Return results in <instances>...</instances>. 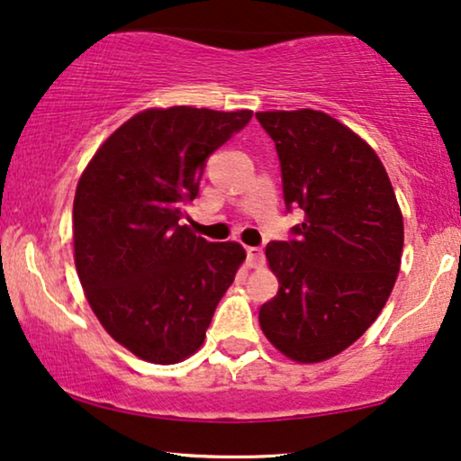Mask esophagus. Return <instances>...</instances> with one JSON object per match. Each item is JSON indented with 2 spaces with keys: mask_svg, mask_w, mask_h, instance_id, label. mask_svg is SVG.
I'll list each match as a JSON object with an SVG mask.
<instances>
[{
  "mask_svg": "<svg viewBox=\"0 0 461 461\" xmlns=\"http://www.w3.org/2000/svg\"><path fill=\"white\" fill-rule=\"evenodd\" d=\"M248 267L249 268H256V267H262L264 264V251L262 248H248Z\"/></svg>",
  "mask_w": 461,
  "mask_h": 461,
  "instance_id": "obj_1",
  "label": "esophagus"
}]
</instances>
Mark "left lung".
<instances>
[{
	"label": "left lung",
	"instance_id": "8db88e82",
	"mask_svg": "<svg viewBox=\"0 0 461 461\" xmlns=\"http://www.w3.org/2000/svg\"><path fill=\"white\" fill-rule=\"evenodd\" d=\"M275 140L287 212L302 210L267 258L279 292L260 327L298 363L325 361L367 331L393 292L402 216L374 149L321 111L256 113Z\"/></svg>",
	"mask_w": 461,
	"mask_h": 461
}]
</instances>
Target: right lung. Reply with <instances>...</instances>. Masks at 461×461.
Listing matches in <instances>:
<instances>
[{
  "instance_id": "right-lung-1",
  "label": "right lung",
  "mask_w": 461,
  "mask_h": 461,
  "mask_svg": "<svg viewBox=\"0 0 461 461\" xmlns=\"http://www.w3.org/2000/svg\"><path fill=\"white\" fill-rule=\"evenodd\" d=\"M251 115L193 106L138 113L81 176L73 203L81 287L104 330L144 361L193 355L245 260L239 243L205 241L182 220L210 155Z\"/></svg>"
}]
</instances>
